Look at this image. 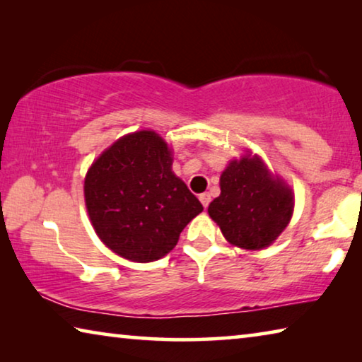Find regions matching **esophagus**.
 I'll return each instance as SVG.
<instances>
[{
	"instance_id": "esophagus-1",
	"label": "esophagus",
	"mask_w": 362,
	"mask_h": 362,
	"mask_svg": "<svg viewBox=\"0 0 362 362\" xmlns=\"http://www.w3.org/2000/svg\"><path fill=\"white\" fill-rule=\"evenodd\" d=\"M199 201H201V204H203L207 209V206H209V203H211V194L209 193L199 194Z\"/></svg>"
}]
</instances>
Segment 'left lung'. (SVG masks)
<instances>
[{"instance_id":"1","label":"left lung","mask_w":362,"mask_h":362,"mask_svg":"<svg viewBox=\"0 0 362 362\" xmlns=\"http://www.w3.org/2000/svg\"><path fill=\"white\" fill-rule=\"evenodd\" d=\"M211 218L233 246L268 247L291 222L293 193L272 177L259 156L233 159L220 175V196L209 204Z\"/></svg>"}]
</instances>
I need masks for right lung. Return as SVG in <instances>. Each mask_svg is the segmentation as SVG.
Segmentation results:
<instances>
[{"label":"right lung","mask_w":362,"mask_h":362,"mask_svg":"<svg viewBox=\"0 0 362 362\" xmlns=\"http://www.w3.org/2000/svg\"><path fill=\"white\" fill-rule=\"evenodd\" d=\"M84 199L102 243L139 263L169 254L203 211L173 173V153L155 131L127 134L103 151L86 174Z\"/></svg>","instance_id":"1"}]
</instances>
